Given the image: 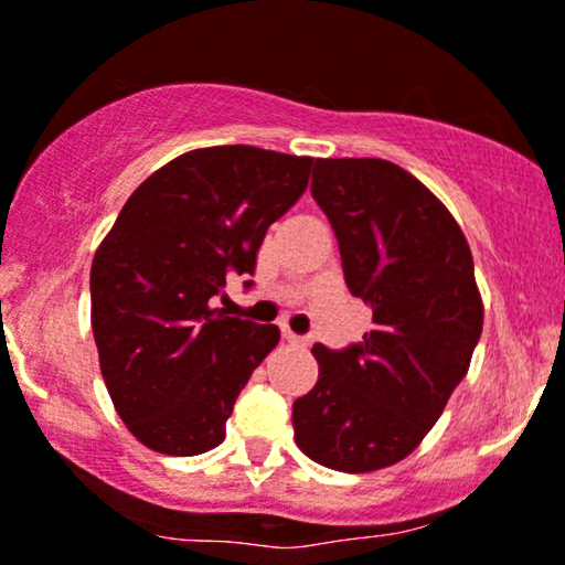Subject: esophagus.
Masks as SVG:
<instances>
[{
	"label": "esophagus",
	"mask_w": 565,
	"mask_h": 565,
	"mask_svg": "<svg viewBox=\"0 0 565 565\" xmlns=\"http://www.w3.org/2000/svg\"><path fill=\"white\" fill-rule=\"evenodd\" d=\"M281 332H284V338H287V341H289V343H302V347H306V343H308V338H302V335H295V332H292V330H289V328H287V324H284V328H281Z\"/></svg>",
	"instance_id": "obj_1"
}]
</instances>
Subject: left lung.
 <instances>
[{
  "label": "left lung",
  "instance_id": "left-lung-1",
  "mask_svg": "<svg viewBox=\"0 0 565 565\" xmlns=\"http://www.w3.org/2000/svg\"><path fill=\"white\" fill-rule=\"evenodd\" d=\"M311 194L373 330L311 349L319 379L292 406L295 441L332 471H379L419 447L468 373L484 322L473 257L441 200L387 159H317Z\"/></svg>",
  "mask_w": 565,
  "mask_h": 565
}]
</instances>
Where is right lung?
Listing matches in <instances>:
<instances>
[{"mask_svg": "<svg viewBox=\"0 0 565 565\" xmlns=\"http://www.w3.org/2000/svg\"><path fill=\"white\" fill-rule=\"evenodd\" d=\"M311 157L213 146L148 175L92 263V330L118 417L148 449L203 455L224 441L254 367L281 338L213 308L252 276L267 227L306 192ZM252 287V281H246Z\"/></svg>", "mask_w": 565, "mask_h": 565, "instance_id": "1", "label": "right lung"}]
</instances>
